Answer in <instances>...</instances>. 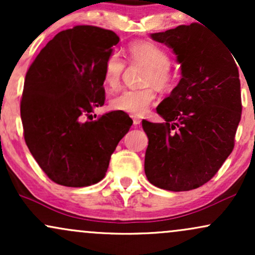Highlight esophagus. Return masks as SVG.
<instances>
[{"mask_svg": "<svg viewBox=\"0 0 255 255\" xmlns=\"http://www.w3.org/2000/svg\"><path fill=\"white\" fill-rule=\"evenodd\" d=\"M140 122H141V120L139 118H135V116H133V125L134 126H139Z\"/></svg>", "mask_w": 255, "mask_h": 255, "instance_id": "34e87169", "label": "esophagus"}]
</instances>
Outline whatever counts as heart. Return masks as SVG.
Here are the masks:
<instances>
[{
    "label": "heart",
    "instance_id": "b5f03b06",
    "mask_svg": "<svg viewBox=\"0 0 255 255\" xmlns=\"http://www.w3.org/2000/svg\"><path fill=\"white\" fill-rule=\"evenodd\" d=\"M128 60L130 63H141L146 66L144 84L154 85L160 90H165L174 83V72L170 67L168 52L157 44L146 40L131 43L127 49ZM126 68L125 61L118 52H111L104 62L103 80L110 90H116L121 83L122 74ZM156 93L152 86L136 90H125L111 101V107L115 110L141 116L153 103Z\"/></svg>",
    "mask_w": 255,
    "mask_h": 255
}]
</instances>
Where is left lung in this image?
I'll return each mask as SVG.
<instances>
[{
    "label": "left lung",
    "instance_id": "8db88e82",
    "mask_svg": "<svg viewBox=\"0 0 255 255\" xmlns=\"http://www.w3.org/2000/svg\"><path fill=\"white\" fill-rule=\"evenodd\" d=\"M151 38L172 49L182 78L157 107L164 124L142 120L145 174L158 188L191 191L211 180L234 148L242 111L239 69L233 51L197 22Z\"/></svg>",
    "mask_w": 255,
    "mask_h": 255
}]
</instances>
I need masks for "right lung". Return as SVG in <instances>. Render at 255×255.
Here are the masks:
<instances>
[{
  "mask_svg": "<svg viewBox=\"0 0 255 255\" xmlns=\"http://www.w3.org/2000/svg\"><path fill=\"white\" fill-rule=\"evenodd\" d=\"M119 42L110 30L74 26L52 38L26 73L20 103L25 141L55 183L99 182L133 124L119 110L84 121L93 108L104 104V62Z\"/></svg>",
  "mask_w": 255,
  "mask_h": 255,
  "instance_id": "add662e5",
  "label": "right lung"
}]
</instances>
